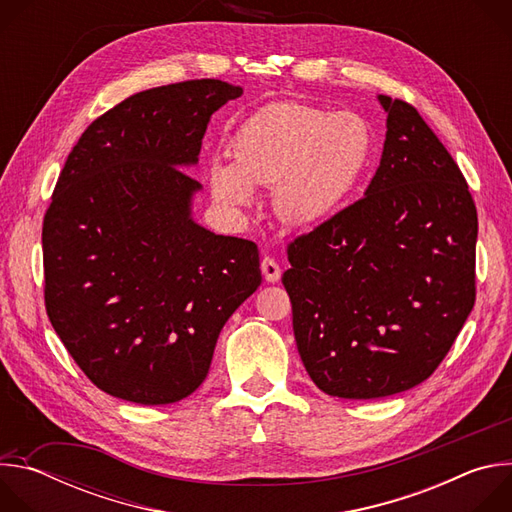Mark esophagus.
I'll return each instance as SVG.
<instances>
[{
  "mask_svg": "<svg viewBox=\"0 0 512 512\" xmlns=\"http://www.w3.org/2000/svg\"><path fill=\"white\" fill-rule=\"evenodd\" d=\"M261 271H263V275H265V279H267L269 283H275V281H279V277H281V267H279V263H277L273 257H263V261H261Z\"/></svg>",
  "mask_w": 512,
  "mask_h": 512,
  "instance_id": "esophagus-1",
  "label": "esophagus"
}]
</instances>
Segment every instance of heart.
<instances>
[{"label": "heart", "mask_w": 512, "mask_h": 512, "mask_svg": "<svg viewBox=\"0 0 512 512\" xmlns=\"http://www.w3.org/2000/svg\"><path fill=\"white\" fill-rule=\"evenodd\" d=\"M233 162L208 168L212 198L233 210L253 186H275L273 202L294 225L326 221L354 192L373 156V129L354 111L277 101L247 117L231 139Z\"/></svg>", "instance_id": "1"}]
</instances>
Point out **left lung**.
Returning a JSON list of instances; mask_svg holds the SVG:
<instances>
[{
    "label": "left lung",
    "instance_id": "obj_1",
    "mask_svg": "<svg viewBox=\"0 0 512 512\" xmlns=\"http://www.w3.org/2000/svg\"><path fill=\"white\" fill-rule=\"evenodd\" d=\"M387 139L367 192L287 245L281 281L310 379L377 399L433 375L476 300L478 214L413 105L379 97Z\"/></svg>",
    "mask_w": 512,
    "mask_h": 512
}]
</instances>
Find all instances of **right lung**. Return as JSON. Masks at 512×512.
I'll use <instances>...</instances> for the list:
<instances>
[{
  "instance_id": "obj_1",
  "label": "right lung",
  "mask_w": 512,
  "mask_h": 512,
  "mask_svg": "<svg viewBox=\"0 0 512 512\" xmlns=\"http://www.w3.org/2000/svg\"><path fill=\"white\" fill-rule=\"evenodd\" d=\"M243 95L216 79L135 93L68 154L42 225L46 314L101 391L176 403L208 375L225 322L261 285L253 241L190 218L210 115Z\"/></svg>"
}]
</instances>
